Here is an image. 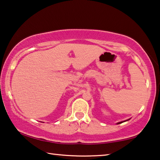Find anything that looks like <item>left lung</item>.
<instances>
[{
  "instance_id": "left-lung-1",
  "label": "left lung",
  "mask_w": 160,
  "mask_h": 160,
  "mask_svg": "<svg viewBox=\"0 0 160 160\" xmlns=\"http://www.w3.org/2000/svg\"><path fill=\"white\" fill-rule=\"evenodd\" d=\"M128 120H130V119H128ZM128 120H124V121H121V122H118L117 124H120V123H122V122H125V121H128Z\"/></svg>"
}]
</instances>
